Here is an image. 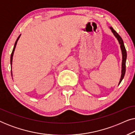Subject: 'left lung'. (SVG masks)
Listing matches in <instances>:
<instances>
[{
    "label": "left lung",
    "instance_id": "obj_1",
    "mask_svg": "<svg viewBox=\"0 0 135 135\" xmlns=\"http://www.w3.org/2000/svg\"><path fill=\"white\" fill-rule=\"evenodd\" d=\"M110 30H111L112 32L113 33L114 36L117 38V39L119 42V43L120 45V49L122 51V71H121V77L120 79L119 85L120 84L122 80H123V77H124L125 74V71H126V65H125V63H126V60H127V51L126 49H125V47L124 46V44H123V41L122 38H121V37L119 36V34L116 32V31L114 30V29L112 28V27H109Z\"/></svg>",
    "mask_w": 135,
    "mask_h": 135
}]
</instances>
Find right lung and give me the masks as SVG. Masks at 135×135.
Listing matches in <instances>:
<instances>
[{"instance_id":"obj_1","label":"right lung","mask_w":135,"mask_h":135,"mask_svg":"<svg viewBox=\"0 0 135 135\" xmlns=\"http://www.w3.org/2000/svg\"><path fill=\"white\" fill-rule=\"evenodd\" d=\"M20 36H21V34L20 35L19 37H18L17 39H16L15 43V45H14V47H13V51H12V54H11V57H10V64H11V67H12V60H13V53H14V51H15V47L16 46V44H17V42L18 40H19V38L20 37ZM11 74H12V70H11Z\"/></svg>"}]
</instances>
